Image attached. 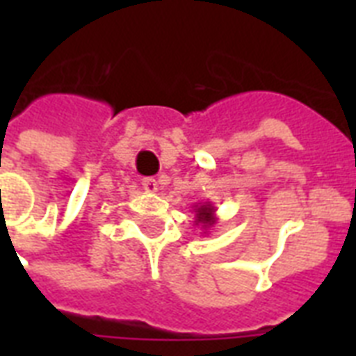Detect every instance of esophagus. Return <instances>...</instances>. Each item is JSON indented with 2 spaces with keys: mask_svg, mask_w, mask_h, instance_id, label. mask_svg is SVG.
<instances>
[{
  "mask_svg": "<svg viewBox=\"0 0 356 356\" xmlns=\"http://www.w3.org/2000/svg\"><path fill=\"white\" fill-rule=\"evenodd\" d=\"M142 186H144L145 192H149V194H156V192H159V188H161L155 179H144Z\"/></svg>",
  "mask_w": 356,
  "mask_h": 356,
  "instance_id": "esophagus-1",
  "label": "esophagus"
}]
</instances>
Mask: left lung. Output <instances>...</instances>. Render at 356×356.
<instances>
[{"mask_svg":"<svg viewBox=\"0 0 356 356\" xmlns=\"http://www.w3.org/2000/svg\"><path fill=\"white\" fill-rule=\"evenodd\" d=\"M195 212V225L203 229V233H209V229L214 227L218 223L216 207L212 205V201H203V203H194L192 205Z\"/></svg>","mask_w":356,"mask_h":356,"instance_id":"8db88e82","label":"left lung"}]
</instances>
